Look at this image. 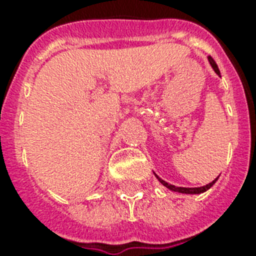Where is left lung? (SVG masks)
Returning <instances> with one entry per match:
<instances>
[{
    "mask_svg": "<svg viewBox=\"0 0 256 256\" xmlns=\"http://www.w3.org/2000/svg\"><path fill=\"white\" fill-rule=\"evenodd\" d=\"M208 62H210V65L211 68H212V70H214L215 73L218 74L219 77H220V72H219L218 69V66H216V64H215V61L212 60L211 57H208ZM154 175L156 176V179L160 180L162 184H164V187H168V190L171 191H174V192H180V194H202V192H204V191H207L208 188H211L212 187V184H215V182L218 180V178H215L212 182H210L208 184H206V186H202V187H175L174 184H170V183H168L166 180H164V179H160L158 175L154 172Z\"/></svg>",
    "mask_w": 256,
    "mask_h": 256,
    "instance_id": "obj_1",
    "label": "left lung"
}]
</instances>
